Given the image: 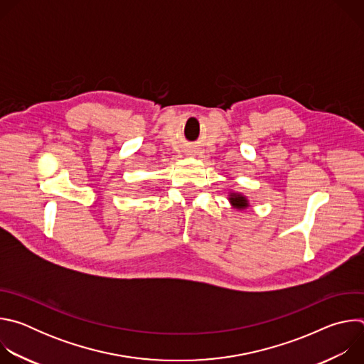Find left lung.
<instances>
[{"label":"left lung","mask_w":364,"mask_h":364,"mask_svg":"<svg viewBox=\"0 0 364 364\" xmlns=\"http://www.w3.org/2000/svg\"><path fill=\"white\" fill-rule=\"evenodd\" d=\"M229 201L235 207V209H239V210H243V209H246V207L249 205L247 198L243 194H240V193H230Z\"/></svg>","instance_id":"obj_1"}]
</instances>
